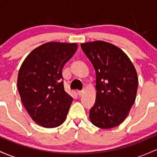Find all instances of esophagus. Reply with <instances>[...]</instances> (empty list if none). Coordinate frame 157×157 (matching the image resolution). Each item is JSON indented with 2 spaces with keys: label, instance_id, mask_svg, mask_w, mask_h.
Returning a JSON list of instances; mask_svg holds the SVG:
<instances>
[{
  "label": "esophagus",
  "instance_id": "esophagus-1",
  "mask_svg": "<svg viewBox=\"0 0 157 157\" xmlns=\"http://www.w3.org/2000/svg\"><path fill=\"white\" fill-rule=\"evenodd\" d=\"M77 93H78L79 96H82V95H83L84 91L83 90H78V91H77Z\"/></svg>",
  "mask_w": 157,
  "mask_h": 157
}]
</instances>
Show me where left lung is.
Instances as JSON below:
<instances>
[{
	"label": "left lung",
	"mask_w": 157,
	"mask_h": 157,
	"mask_svg": "<svg viewBox=\"0 0 157 157\" xmlns=\"http://www.w3.org/2000/svg\"><path fill=\"white\" fill-rule=\"evenodd\" d=\"M81 47L96 75V98L90 110V119L103 129L119 125L129 114L136 96L135 67L120 48L108 42H86Z\"/></svg>",
	"instance_id": "8db88e82"
}]
</instances>
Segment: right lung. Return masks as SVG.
<instances>
[{
    "mask_svg": "<svg viewBox=\"0 0 157 157\" xmlns=\"http://www.w3.org/2000/svg\"><path fill=\"white\" fill-rule=\"evenodd\" d=\"M77 49L75 43L47 42L23 61L17 90L26 110L38 125L56 128L66 119L73 98L64 90L62 69Z\"/></svg>",
    "mask_w": 157,
    "mask_h": 157,
    "instance_id": "right-lung-1",
    "label": "right lung"
}]
</instances>
